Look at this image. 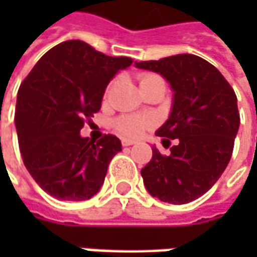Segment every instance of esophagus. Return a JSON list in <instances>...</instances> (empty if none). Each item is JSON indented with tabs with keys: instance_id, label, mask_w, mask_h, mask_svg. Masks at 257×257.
Instances as JSON below:
<instances>
[{
	"instance_id": "1",
	"label": "esophagus",
	"mask_w": 257,
	"mask_h": 257,
	"mask_svg": "<svg viewBox=\"0 0 257 257\" xmlns=\"http://www.w3.org/2000/svg\"><path fill=\"white\" fill-rule=\"evenodd\" d=\"M121 144H123V146H132V144H136V142H134V140H130V139H123V140H121Z\"/></svg>"
}]
</instances>
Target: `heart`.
<instances>
[{"instance_id": "b5f03b06", "label": "heart", "mask_w": 257, "mask_h": 257, "mask_svg": "<svg viewBox=\"0 0 257 257\" xmlns=\"http://www.w3.org/2000/svg\"><path fill=\"white\" fill-rule=\"evenodd\" d=\"M159 78L157 75L147 74L144 75L142 78V84L147 83V81H152ZM111 90V85L108 87L107 93ZM152 125V120L147 118V117H139V115H123V117H118L115 120V128L120 132V134L127 136V137H139L140 134H143V132Z\"/></svg>"}]
</instances>
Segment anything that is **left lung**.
<instances>
[{
	"label": "left lung",
	"mask_w": 257,
	"mask_h": 257,
	"mask_svg": "<svg viewBox=\"0 0 257 257\" xmlns=\"http://www.w3.org/2000/svg\"><path fill=\"white\" fill-rule=\"evenodd\" d=\"M136 68L163 77L173 91L169 118L156 132L170 154L153 146L142 169L144 186L164 203L184 204L212 189L230 162L240 117L237 98L222 73L202 57L177 54Z\"/></svg>",
	"instance_id": "obj_1"
}]
</instances>
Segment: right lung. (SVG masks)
<instances>
[{"label": "right lung", "instance_id": "add662e5", "mask_svg": "<svg viewBox=\"0 0 257 257\" xmlns=\"http://www.w3.org/2000/svg\"><path fill=\"white\" fill-rule=\"evenodd\" d=\"M128 57H108L71 40L47 51L17 95L15 128L25 167L38 186L58 200H88L103 186L121 142L105 134L90 140L80 132L101 107L115 74Z\"/></svg>", "mask_w": 257, "mask_h": 257}]
</instances>
